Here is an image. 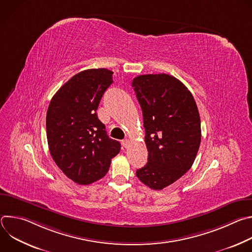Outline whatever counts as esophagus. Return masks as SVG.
<instances>
[{"mask_svg":"<svg viewBox=\"0 0 252 252\" xmlns=\"http://www.w3.org/2000/svg\"><path fill=\"white\" fill-rule=\"evenodd\" d=\"M129 143H130V139L129 138H126L123 140V146L126 149L129 147Z\"/></svg>","mask_w":252,"mask_h":252,"instance_id":"esophagus-1","label":"esophagus"}]
</instances>
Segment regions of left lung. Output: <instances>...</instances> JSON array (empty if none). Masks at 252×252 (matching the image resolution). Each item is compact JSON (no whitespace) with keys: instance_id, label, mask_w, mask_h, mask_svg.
Segmentation results:
<instances>
[{"instance_id":"8db88e82","label":"left lung","mask_w":252,"mask_h":252,"mask_svg":"<svg viewBox=\"0 0 252 252\" xmlns=\"http://www.w3.org/2000/svg\"><path fill=\"white\" fill-rule=\"evenodd\" d=\"M140 104L148 163L136 170L147 187L161 190L192 165L200 140V118L189 89L166 75H141L131 84Z\"/></svg>"}]
</instances>
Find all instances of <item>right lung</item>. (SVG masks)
<instances>
[{
	"label": "right lung",
	"mask_w": 252,
	"mask_h": 252,
	"mask_svg": "<svg viewBox=\"0 0 252 252\" xmlns=\"http://www.w3.org/2000/svg\"><path fill=\"white\" fill-rule=\"evenodd\" d=\"M113 71L90 68L69 79L53 96L47 112V138L60 169L81 186L105 175L121 143L106 134L96 115L99 100L113 84Z\"/></svg>",
	"instance_id": "add662e5"
}]
</instances>
